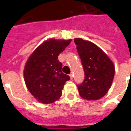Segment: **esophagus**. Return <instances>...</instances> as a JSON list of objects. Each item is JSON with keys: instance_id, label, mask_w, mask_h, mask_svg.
<instances>
[{"instance_id": "obj_1", "label": "esophagus", "mask_w": 131, "mask_h": 131, "mask_svg": "<svg viewBox=\"0 0 131 131\" xmlns=\"http://www.w3.org/2000/svg\"><path fill=\"white\" fill-rule=\"evenodd\" d=\"M69 77H70V79H71V80H72L73 78V74L72 73L69 74Z\"/></svg>"}]
</instances>
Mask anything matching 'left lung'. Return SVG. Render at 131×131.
Returning a JSON list of instances; mask_svg holds the SVG:
<instances>
[{
    "instance_id": "obj_1",
    "label": "left lung",
    "mask_w": 131,
    "mask_h": 131,
    "mask_svg": "<svg viewBox=\"0 0 131 131\" xmlns=\"http://www.w3.org/2000/svg\"><path fill=\"white\" fill-rule=\"evenodd\" d=\"M84 71L83 83L77 84L83 99L97 100L102 98L112 85L115 67L112 60L96 45L80 38L74 39Z\"/></svg>"
}]
</instances>
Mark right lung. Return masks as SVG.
I'll return each instance as SVG.
<instances>
[{
    "label": "right lung",
    "mask_w": 131,
    "mask_h": 131,
    "mask_svg": "<svg viewBox=\"0 0 131 131\" xmlns=\"http://www.w3.org/2000/svg\"><path fill=\"white\" fill-rule=\"evenodd\" d=\"M71 39H49L42 42L32 53L25 64L24 79L29 91L42 104L52 103L62 96L65 83L70 79L62 71L58 56Z\"/></svg>",
    "instance_id": "obj_1"
}]
</instances>
